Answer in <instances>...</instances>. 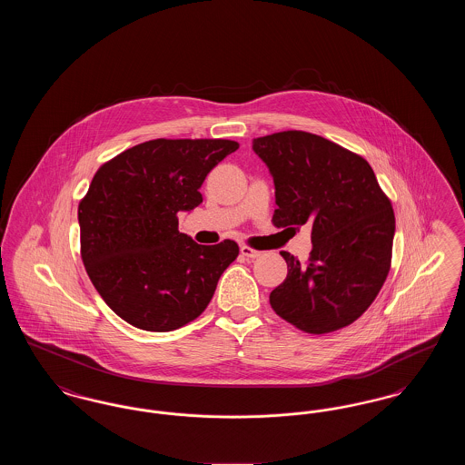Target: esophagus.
Returning a JSON list of instances; mask_svg holds the SVG:
<instances>
[{
	"label": "esophagus",
	"instance_id": "34e87169",
	"mask_svg": "<svg viewBox=\"0 0 465 465\" xmlns=\"http://www.w3.org/2000/svg\"><path fill=\"white\" fill-rule=\"evenodd\" d=\"M241 254H242L243 258H247V260H254V258H260V256H262L260 251L251 249V247H247V245H241Z\"/></svg>",
	"mask_w": 465,
	"mask_h": 465
}]
</instances>
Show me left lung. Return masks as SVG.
Segmentation results:
<instances>
[{"mask_svg":"<svg viewBox=\"0 0 465 465\" xmlns=\"http://www.w3.org/2000/svg\"><path fill=\"white\" fill-rule=\"evenodd\" d=\"M252 150L273 177V224L312 228L307 265L281 252L288 277L270 292L272 309L313 334L352 324L387 279L396 232L373 169L362 156L303 131L258 137Z\"/></svg>","mask_w":465,"mask_h":465,"instance_id":"8db88e82","label":"left lung"}]
</instances>
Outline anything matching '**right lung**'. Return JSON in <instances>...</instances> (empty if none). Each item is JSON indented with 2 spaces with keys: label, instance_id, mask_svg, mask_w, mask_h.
I'll use <instances>...</instances> for the list:
<instances>
[{
  "label": "right lung",
  "instance_id": "1",
  "mask_svg": "<svg viewBox=\"0 0 465 465\" xmlns=\"http://www.w3.org/2000/svg\"><path fill=\"white\" fill-rule=\"evenodd\" d=\"M228 139H153L106 162L78 205L82 260L116 315L144 331L177 330L207 309L239 245H200L177 214L202 203L207 174L233 153Z\"/></svg>",
  "mask_w": 465,
  "mask_h": 465
}]
</instances>
